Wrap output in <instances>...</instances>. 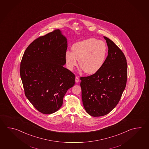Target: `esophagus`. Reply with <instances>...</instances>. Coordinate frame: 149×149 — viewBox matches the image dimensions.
<instances>
[{"label": "esophagus", "mask_w": 149, "mask_h": 149, "mask_svg": "<svg viewBox=\"0 0 149 149\" xmlns=\"http://www.w3.org/2000/svg\"><path fill=\"white\" fill-rule=\"evenodd\" d=\"M75 81H76V83L79 82V78L77 76H76V77H75Z\"/></svg>", "instance_id": "1"}]
</instances>
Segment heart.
I'll use <instances>...</instances> for the list:
<instances>
[{"label":"heart","instance_id":"obj_1","mask_svg":"<svg viewBox=\"0 0 149 149\" xmlns=\"http://www.w3.org/2000/svg\"><path fill=\"white\" fill-rule=\"evenodd\" d=\"M72 52L67 51L65 58L70 70L79 65L85 73L94 74L98 72L105 62L107 47L103 41L88 38L75 43Z\"/></svg>","mask_w":149,"mask_h":149}]
</instances>
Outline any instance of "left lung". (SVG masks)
Wrapping results in <instances>:
<instances>
[{
	"mask_svg": "<svg viewBox=\"0 0 149 149\" xmlns=\"http://www.w3.org/2000/svg\"><path fill=\"white\" fill-rule=\"evenodd\" d=\"M104 38L109 50L103 67L92 75L81 77L83 106L94 117L107 115L115 108L127 81L125 56L114 42L107 37Z\"/></svg>",
	"mask_w": 149,
	"mask_h": 149,
	"instance_id": "8db88e82",
	"label": "left lung"
}]
</instances>
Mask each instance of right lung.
<instances>
[{
  "label": "right lung",
  "mask_w": 149,
  "mask_h": 149,
  "mask_svg": "<svg viewBox=\"0 0 149 149\" xmlns=\"http://www.w3.org/2000/svg\"><path fill=\"white\" fill-rule=\"evenodd\" d=\"M67 38L59 29L39 37L26 48L20 75L26 97L40 112L50 114L62 107L75 76L64 67Z\"/></svg>",
  "instance_id": "obj_1"
}]
</instances>
